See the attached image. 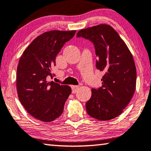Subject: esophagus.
<instances>
[{"mask_svg": "<svg viewBox=\"0 0 151 151\" xmlns=\"http://www.w3.org/2000/svg\"><path fill=\"white\" fill-rule=\"evenodd\" d=\"M79 88V86H76V85H72L71 86V89H72V93H76L77 92V91Z\"/></svg>", "mask_w": 151, "mask_h": 151, "instance_id": "34e87169", "label": "esophagus"}]
</instances>
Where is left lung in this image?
Instances as JSON below:
<instances>
[{
    "label": "left lung",
    "mask_w": 151,
    "mask_h": 151,
    "mask_svg": "<svg viewBox=\"0 0 151 151\" xmlns=\"http://www.w3.org/2000/svg\"><path fill=\"white\" fill-rule=\"evenodd\" d=\"M76 37L93 43L98 57L96 68L104 72L102 86L92 88L86 112L101 121L115 118L123 112L135 91L137 73L133 55L116 31L107 24L82 29Z\"/></svg>",
    "instance_id": "8db88e82"
}]
</instances>
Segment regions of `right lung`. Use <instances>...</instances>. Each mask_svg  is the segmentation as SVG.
Returning a JSON list of instances; mask_svg holds the SVG:
<instances>
[{
	"instance_id": "add662e5",
	"label": "right lung",
	"mask_w": 151,
	"mask_h": 151,
	"mask_svg": "<svg viewBox=\"0 0 151 151\" xmlns=\"http://www.w3.org/2000/svg\"><path fill=\"white\" fill-rule=\"evenodd\" d=\"M75 34L76 31L45 32L35 38L20 57L16 76L18 98L39 120L49 122L60 116L71 94L70 86L47 80L54 76L51 68L57 55Z\"/></svg>"
}]
</instances>
